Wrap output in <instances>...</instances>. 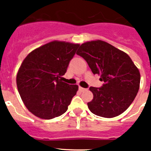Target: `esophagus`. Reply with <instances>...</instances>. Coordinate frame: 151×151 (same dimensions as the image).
I'll list each match as a JSON object with an SVG mask.
<instances>
[{"instance_id": "obj_1", "label": "esophagus", "mask_w": 151, "mask_h": 151, "mask_svg": "<svg viewBox=\"0 0 151 151\" xmlns=\"http://www.w3.org/2000/svg\"><path fill=\"white\" fill-rule=\"evenodd\" d=\"M78 90L80 91H85V90H86V89L85 88H82V87H78Z\"/></svg>"}]
</instances>
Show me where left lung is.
<instances>
[{"label": "left lung", "mask_w": 151, "mask_h": 151, "mask_svg": "<svg viewBox=\"0 0 151 151\" xmlns=\"http://www.w3.org/2000/svg\"><path fill=\"white\" fill-rule=\"evenodd\" d=\"M76 54L104 82L102 87L89 88L94 95L88 103L91 112L104 118L122 114L132 104L140 87V72L130 57L101 40L82 44Z\"/></svg>", "instance_id": "1"}]
</instances>
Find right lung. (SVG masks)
Wrapping results in <instances>:
<instances>
[{"instance_id":"obj_1","label":"right lung","mask_w":151,"mask_h":151,"mask_svg":"<svg viewBox=\"0 0 151 151\" xmlns=\"http://www.w3.org/2000/svg\"><path fill=\"white\" fill-rule=\"evenodd\" d=\"M78 44L53 41L30 52L17 75V85L22 102L33 115L50 119L67 110L78 89L63 82L69 61Z\"/></svg>"}]
</instances>
